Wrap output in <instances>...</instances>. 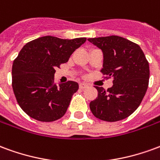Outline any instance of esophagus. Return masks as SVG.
Wrapping results in <instances>:
<instances>
[{"label":"esophagus","mask_w":160,"mask_h":160,"mask_svg":"<svg viewBox=\"0 0 160 160\" xmlns=\"http://www.w3.org/2000/svg\"><path fill=\"white\" fill-rule=\"evenodd\" d=\"M88 87V85L86 83H80V89H85Z\"/></svg>","instance_id":"34e87169"}]
</instances>
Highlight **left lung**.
Instances as JSON below:
<instances>
[{
  "label": "left lung",
  "instance_id": "obj_1",
  "mask_svg": "<svg viewBox=\"0 0 160 160\" xmlns=\"http://www.w3.org/2000/svg\"><path fill=\"white\" fill-rule=\"evenodd\" d=\"M87 40L103 52L101 72L113 78V86L108 90L95 87L98 94L90 103L91 111L100 120H122L139 107L148 90L150 75L148 60L140 46L122 37Z\"/></svg>",
  "mask_w": 160,
  "mask_h": 160
}]
</instances>
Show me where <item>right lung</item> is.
Wrapping results in <instances>:
<instances>
[{"mask_svg": "<svg viewBox=\"0 0 160 160\" xmlns=\"http://www.w3.org/2000/svg\"><path fill=\"white\" fill-rule=\"evenodd\" d=\"M86 38L62 39L45 36L27 42L12 63V89L18 104L32 118L53 122L66 113L79 84L54 83L56 68L67 62Z\"/></svg>", "mask_w": 160, "mask_h": 160, "instance_id": "1", "label": "right lung"}]
</instances>
